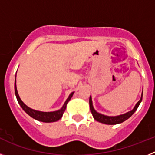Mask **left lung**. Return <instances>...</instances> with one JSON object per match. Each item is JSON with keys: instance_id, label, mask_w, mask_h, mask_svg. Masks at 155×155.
Returning a JSON list of instances; mask_svg holds the SVG:
<instances>
[{"instance_id": "obj_1", "label": "left lung", "mask_w": 155, "mask_h": 155, "mask_svg": "<svg viewBox=\"0 0 155 155\" xmlns=\"http://www.w3.org/2000/svg\"><path fill=\"white\" fill-rule=\"evenodd\" d=\"M142 97H143V94H141V98L138 101L137 103L136 104V105L134 106V108L133 109V110L130 111L128 113H125V114L120 115V116H105L103 114H101V113H98L96 111L94 110V107H93L92 104V100H91V97L90 96L89 98V105H90V110H91V113H92V116L94 117V119L96 121L100 122L102 124H108V125H115V124H121L123 122H124L125 120H128L134 113L135 111L137 109L138 106L140 105V102L142 101Z\"/></svg>"}]
</instances>
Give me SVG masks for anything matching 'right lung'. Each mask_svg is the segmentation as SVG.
Listing matches in <instances>:
<instances>
[{"instance_id":"obj_1","label":"right lung","mask_w":155,"mask_h":155,"mask_svg":"<svg viewBox=\"0 0 155 155\" xmlns=\"http://www.w3.org/2000/svg\"><path fill=\"white\" fill-rule=\"evenodd\" d=\"M15 92L16 98H17L18 102L19 105H21V107L22 108L23 110L31 117H32L35 120H38V121L44 122V123H52V122H56L61 119L63 116L64 111H65L66 108H67V104L68 103L71 98H72L73 94L74 92H72L70 94L69 97L68 99L66 100V102H64V105L62 106L61 109H59L57 111H54V112H41V111H37L35 109H32L31 108L28 107L24 102L21 101L18 95V93L17 91V87H16V76H15Z\"/></svg>"}]
</instances>
